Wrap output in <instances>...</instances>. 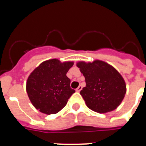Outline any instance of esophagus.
I'll use <instances>...</instances> for the list:
<instances>
[{"label":"esophagus","mask_w":146,"mask_h":146,"mask_svg":"<svg viewBox=\"0 0 146 146\" xmlns=\"http://www.w3.org/2000/svg\"><path fill=\"white\" fill-rule=\"evenodd\" d=\"M81 90H82V86H78V88H77L76 89V91H77V92H80V91Z\"/></svg>","instance_id":"obj_1"}]
</instances>
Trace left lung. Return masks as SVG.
<instances>
[{"label":"left lung","instance_id":"8db88e82","mask_svg":"<svg viewBox=\"0 0 146 146\" xmlns=\"http://www.w3.org/2000/svg\"><path fill=\"white\" fill-rule=\"evenodd\" d=\"M77 66L85 77L86 86L81 96L89 109L106 113L116 109L126 92L124 79L113 66L100 60L79 61Z\"/></svg>","mask_w":146,"mask_h":146}]
</instances>
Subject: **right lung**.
Returning a JSON list of instances; mask_svg holds the SVG:
<instances>
[{
	"label": "right lung",
	"mask_w": 146,
	"mask_h": 146,
	"mask_svg": "<svg viewBox=\"0 0 146 146\" xmlns=\"http://www.w3.org/2000/svg\"><path fill=\"white\" fill-rule=\"evenodd\" d=\"M73 61L62 63L56 58L42 62L31 73L26 82V91L35 108L47 115L61 110L75 92L70 88L66 73Z\"/></svg>",
	"instance_id": "obj_1"
}]
</instances>
